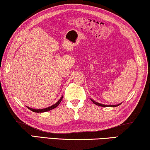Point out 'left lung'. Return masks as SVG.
<instances>
[{"mask_svg":"<svg viewBox=\"0 0 150 150\" xmlns=\"http://www.w3.org/2000/svg\"><path fill=\"white\" fill-rule=\"evenodd\" d=\"M91 100H92V102H93V103H94V104H95V105H98V106H100V107H117V106H119V105H120L121 104V103H120V104L116 105H103V104H100V103H98L97 102H96V101L93 100V99H91Z\"/></svg>","mask_w":150,"mask_h":150,"instance_id":"obj_1","label":"left lung"}]
</instances>
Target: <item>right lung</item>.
<instances>
[{"mask_svg": "<svg viewBox=\"0 0 150 150\" xmlns=\"http://www.w3.org/2000/svg\"><path fill=\"white\" fill-rule=\"evenodd\" d=\"M62 98H63V96H62V97L60 98V99H59V100L57 101V102L56 103H55V104L54 105H52L50 106V107H47V108H45V109H32V108H30V107H27V108L29 110H31V111L33 112H47L48 111V110H50L52 109H55V108H56L57 106H58L59 105V103H61V101L62 100Z\"/></svg>", "mask_w": 150, "mask_h": 150, "instance_id": "add662e5", "label": "right lung"}]
</instances>
